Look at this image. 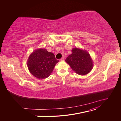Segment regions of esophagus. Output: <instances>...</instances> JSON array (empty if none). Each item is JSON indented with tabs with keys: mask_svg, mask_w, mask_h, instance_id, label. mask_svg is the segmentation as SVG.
I'll use <instances>...</instances> for the list:
<instances>
[{
	"mask_svg": "<svg viewBox=\"0 0 121 121\" xmlns=\"http://www.w3.org/2000/svg\"><path fill=\"white\" fill-rule=\"evenodd\" d=\"M64 60H65L64 57H62L61 58H60V61H64Z\"/></svg>",
	"mask_w": 121,
	"mask_h": 121,
	"instance_id": "34e87169",
	"label": "esophagus"
}]
</instances>
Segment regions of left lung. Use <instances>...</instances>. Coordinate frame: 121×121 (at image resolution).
<instances>
[{"label": "left lung", "mask_w": 121, "mask_h": 121, "mask_svg": "<svg viewBox=\"0 0 121 121\" xmlns=\"http://www.w3.org/2000/svg\"><path fill=\"white\" fill-rule=\"evenodd\" d=\"M72 53L67 57L65 61L77 74L80 75L88 74L93 65L89 53L85 50L78 48H73Z\"/></svg>", "instance_id": "obj_1"}]
</instances>
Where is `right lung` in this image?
<instances>
[{
	"label": "right lung",
	"instance_id": "obj_1",
	"mask_svg": "<svg viewBox=\"0 0 121 121\" xmlns=\"http://www.w3.org/2000/svg\"><path fill=\"white\" fill-rule=\"evenodd\" d=\"M58 61L53 53L45 48H40L34 50L29 56L27 66L32 75L38 79H44L51 75Z\"/></svg>",
	"mask_w": 121,
	"mask_h": 121
}]
</instances>
